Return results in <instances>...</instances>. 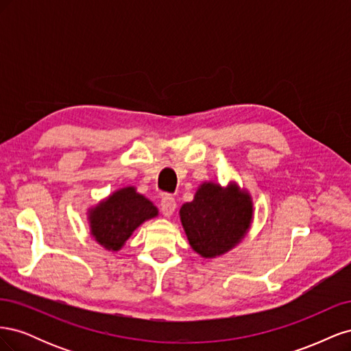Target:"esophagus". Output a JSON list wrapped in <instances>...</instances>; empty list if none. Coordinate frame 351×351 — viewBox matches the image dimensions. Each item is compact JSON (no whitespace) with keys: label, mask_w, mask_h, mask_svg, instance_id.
I'll return each mask as SVG.
<instances>
[{"label":"esophagus","mask_w":351,"mask_h":351,"mask_svg":"<svg viewBox=\"0 0 351 351\" xmlns=\"http://www.w3.org/2000/svg\"><path fill=\"white\" fill-rule=\"evenodd\" d=\"M177 204H176V199L171 195H164L161 199V210L165 217L173 215V212L176 210Z\"/></svg>","instance_id":"obj_1"}]
</instances>
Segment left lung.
<instances>
[{
  "mask_svg": "<svg viewBox=\"0 0 351 351\" xmlns=\"http://www.w3.org/2000/svg\"><path fill=\"white\" fill-rule=\"evenodd\" d=\"M253 218L252 197L236 183L226 189L200 184L195 199L180 209V219L192 249L204 258H215L246 236Z\"/></svg>",
  "mask_w": 351,
  "mask_h": 351,
  "instance_id": "8db88e82",
  "label": "left lung"
}]
</instances>
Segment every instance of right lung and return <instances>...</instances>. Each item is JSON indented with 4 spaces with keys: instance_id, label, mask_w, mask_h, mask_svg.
<instances>
[{
    "instance_id": "1",
    "label": "right lung",
    "mask_w": 351,
    "mask_h": 351,
    "mask_svg": "<svg viewBox=\"0 0 351 351\" xmlns=\"http://www.w3.org/2000/svg\"><path fill=\"white\" fill-rule=\"evenodd\" d=\"M156 215L158 209L149 199L132 186L123 187L89 210L90 232L102 247L117 252L137 227Z\"/></svg>"
}]
</instances>
